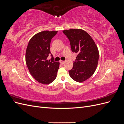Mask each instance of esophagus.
<instances>
[{"label":"esophagus","mask_w":124,"mask_h":124,"mask_svg":"<svg viewBox=\"0 0 124 124\" xmlns=\"http://www.w3.org/2000/svg\"><path fill=\"white\" fill-rule=\"evenodd\" d=\"M59 62H61V63H62V64H63V63H65V61H59Z\"/></svg>","instance_id":"34e87169"}]
</instances>
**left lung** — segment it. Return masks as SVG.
Here are the masks:
<instances>
[{
	"label": "left lung",
	"instance_id": "left-lung-1",
	"mask_svg": "<svg viewBox=\"0 0 124 124\" xmlns=\"http://www.w3.org/2000/svg\"><path fill=\"white\" fill-rule=\"evenodd\" d=\"M69 40L71 50L78 53L70 77L78 82H82L91 77L96 69L99 59L98 47L87 32L80 29L63 31Z\"/></svg>",
	"mask_w": 124,
	"mask_h": 124
}]
</instances>
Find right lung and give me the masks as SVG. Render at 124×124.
Masks as SVG:
<instances>
[{"instance_id":"add662e5","label":"right lung","mask_w":124,"mask_h":124,"mask_svg":"<svg viewBox=\"0 0 124 124\" xmlns=\"http://www.w3.org/2000/svg\"><path fill=\"white\" fill-rule=\"evenodd\" d=\"M57 31H43L29 40L26 52V63L31 76L40 83L48 84L57 76L59 62H55L50 52L51 41ZM52 58L47 60L48 55Z\"/></svg>"}]
</instances>
